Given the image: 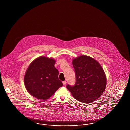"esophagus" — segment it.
Returning a JSON list of instances; mask_svg holds the SVG:
<instances>
[{"instance_id": "34e87169", "label": "esophagus", "mask_w": 130, "mask_h": 130, "mask_svg": "<svg viewBox=\"0 0 130 130\" xmlns=\"http://www.w3.org/2000/svg\"><path fill=\"white\" fill-rule=\"evenodd\" d=\"M62 83H63V85H65L67 83H66V81H63L62 82Z\"/></svg>"}]
</instances>
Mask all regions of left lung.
Instances as JSON below:
<instances>
[{
  "instance_id": "8db88e82",
  "label": "left lung",
  "mask_w": 130,
  "mask_h": 130,
  "mask_svg": "<svg viewBox=\"0 0 130 130\" xmlns=\"http://www.w3.org/2000/svg\"><path fill=\"white\" fill-rule=\"evenodd\" d=\"M75 70L76 83L68 84L67 89L80 102H92L103 93L106 78L102 67L97 61L86 55L80 56L72 60Z\"/></svg>"
}]
</instances>
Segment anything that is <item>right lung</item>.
Masks as SVG:
<instances>
[{
  "mask_svg": "<svg viewBox=\"0 0 130 130\" xmlns=\"http://www.w3.org/2000/svg\"><path fill=\"white\" fill-rule=\"evenodd\" d=\"M55 60L46 57L34 60L24 76L25 86L36 98L47 100L63 84L58 78L59 71L54 67Z\"/></svg>",
  "mask_w": 130,
  "mask_h": 130,
  "instance_id": "obj_1",
  "label": "right lung"
}]
</instances>
